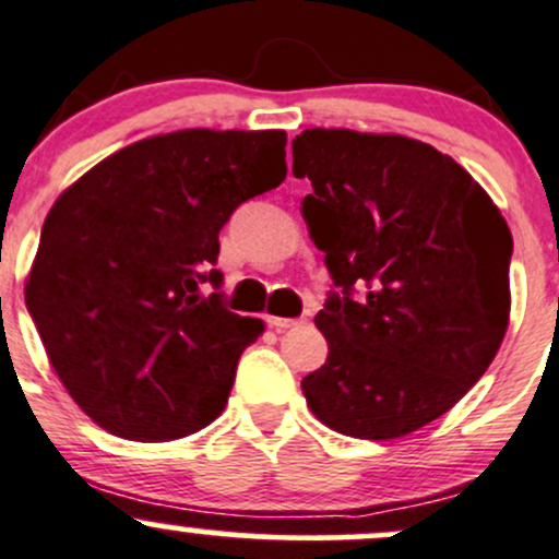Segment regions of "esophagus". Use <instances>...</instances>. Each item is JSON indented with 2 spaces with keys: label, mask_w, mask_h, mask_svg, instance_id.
<instances>
[{
  "label": "esophagus",
  "mask_w": 559,
  "mask_h": 559,
  "mask_svg": "<svg viewBox=\"0 0 559 559\" xmlns=\"http://www.w3.org/2000/svg\"><path fill=\"white\" fill-rule=\"evenodd\" d=\"M266 322H269V325H272L274 330H280V333H282V330L298 328L304 320H290V317H266Z\"/></svg>",
  "instance_id": "34e87169"
}]
</instances>
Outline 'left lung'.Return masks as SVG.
Masks as SVG:
<instances>
[{"label":"left lung","instance_id":"obj_1","mask_svg":"<svg viewBox=\"0 0 559 559\" xmlns=\"http://www.w3.org/2000/svg\"><path fill=\"white\" fill-rule=\"evenodd\" d=\"M293 176L333 280L314 317L328 359L301 381L311 413L394 440L448 413L509 325L512 231L469 173L402 135L304 130Z\"/></svg>","mask_w":559,"mask_h":559}]
</instances>
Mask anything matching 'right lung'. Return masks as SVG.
Segmentation results:
<instances>
[{
    "mask_svg": "<svg viewBox=\"0 0 559 559\" xmlns=\"http://www.w3.org/2000/svg\"><path fill=\"white\" fill-rule=\"evenodd\" d=\"M282 130H181L111 154L47 213L26 306L76 405L111 435L181 440L229 400L263 322L221 304L218 231L285 181ZM205 281L216 293L205 299Z\"/></svg>",
    "mask_w": 559,
    "mask_h": 559,
    "instance_id": "right-lung-1",
    "label": "right lung"
}]
</instances>
